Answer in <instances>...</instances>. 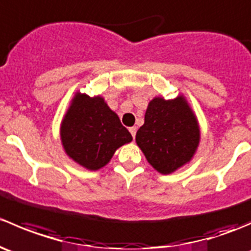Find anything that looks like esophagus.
<instances>
[{"mask_svg":"<svg viewBox=\"0 0 251 251\" xmlns=\"http://www.w3.org/2000/svg\"><path fill=\"white\" fill-rule=\"evenodd\" d=\"M128 130H130V132H131V135H132V137L135 138L136 137V132H137V128H136L135 126H132V127H130V128H128Z\"/></svg>","mask_w":251,"mask_h":251,"instance_id":"1","label":"esophagus"}]
</instances>
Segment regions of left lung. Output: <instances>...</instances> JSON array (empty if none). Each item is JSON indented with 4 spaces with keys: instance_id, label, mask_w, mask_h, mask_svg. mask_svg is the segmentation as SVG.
I'll list each match as a JSON object with an SVG mask.
<instances>
[{
    "instance_id": "left-lung-1",
    "label": "left lung",
    "mask_w": 251,
    "mask_h": 251,
    "mask_svg": "<svg viewBox=\"0 0 251 251\" xmlns=\"http://www.w3.org/2000/svg\"><path fill=\"white\" fill-rule=\"evenodd\" d=\"M201 141L198 120L183 96L149 102L136 142L158 173L173 174L192 160Z\"/></svg>"
}]
</instances>
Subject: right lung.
<instances>
[{"label":"right lung","mask_w":251,"mask_h":251,"mask_svg":"<svg viewBox=\"0 0 251 251\" xmlns=\"http://www.w3.org/2000/svg\"><path fill=\"white\" fill-rule=\"evenodd\" d=\"M60 140L70 159L87 170H100L114 153L132 141L103 97L77 92L60 125Z\"/></svg>","instance_id":"right-lung-1"}]
</instances>
